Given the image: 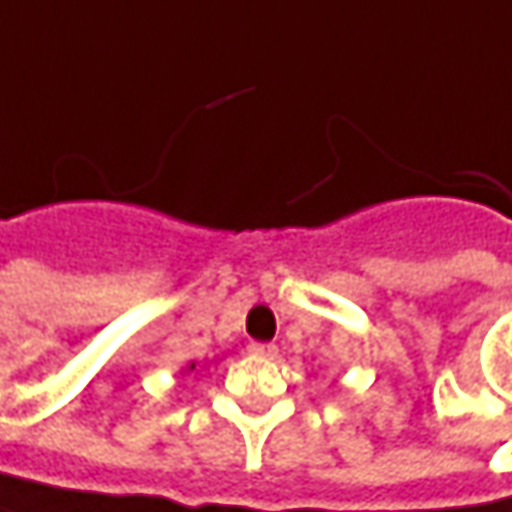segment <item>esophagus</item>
<instances>
[{
	"label": "esophagus",
	"instance_id": "1",
	"mask_svg": "<svg viewBox=\"0 0 512 512\" xmlns=\"http://www.w3.org/2000/svg\"><path fill=\"white\" fill-rule=\"evenodd\" d=\"M249 353H252V356H260V359H275V356H278V347L269 345V342H252V345H249Z\"/></svg>",
	"mask_w": 512,
	"mask_h": 512
}]
</instances>
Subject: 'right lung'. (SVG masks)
<instances>
[{
    "mask_svg": "<svg viewBox=\"0 0 512 512\" xmlns=\"http://www.w3.org/2000/svg\"><path fill=\"white\" fill-rule=\"evenodd\" d=\"M191 368H194V365H191Z\"/></svg>",
    "mask_w": 512,
    "mask_h": 512,
    "instance_id": "add662e5",
    "label": "right lung"
}]
</instances>
